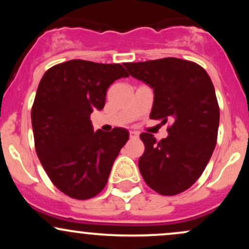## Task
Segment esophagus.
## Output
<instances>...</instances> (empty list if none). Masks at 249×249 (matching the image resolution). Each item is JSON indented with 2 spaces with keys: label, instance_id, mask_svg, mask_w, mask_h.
<instances>
[{
  "label": "esophagus",
  "instance_id": "esophagus-1",
  "mask_svg": "<svg viewBox=\"0 0 249 249\" xmlns=\"http://www.w3.org/2000/svg\"><path fill=\"white\" fill-rule=\"evenodd\" d=\"M139 137V133L136 131H130V139H137Z\"/></svg>",
  "mask_w": 249,
  "mask_h": 249
}]
</instances>
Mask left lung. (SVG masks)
<instances>
[{
  "label": "left lung",
  "instance_id": "left-lung-1",
  "mask_svg": "<svg viewBox=\"0 0 249 249\" xmlns=\"http://www.w3.org/2000/svg\"><path fill=\"white\" fill-rule=\"evenodd\" d=\"M131 76L153 88L151 119L167 123V138L142 133L138 166L145 182L161 196L190 188L204 172L216 145L220 110L206 70L186 59L125 63Z\"/></svg>",
  "mask_w": 249,
  "mask_h": 249
}]
</instances>
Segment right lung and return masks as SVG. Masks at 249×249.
<instances>
[{"label":"right lung","mask_w":249,"mask_h":249,"mask_svg":"<svg viewBox=\"0 0 249 249\" xmlns=\"http://www.w3.org/2000/svg\"><path fill=\"white\" fill-rule=\"evenodd\" d=\"M128 77L122 64L83 59L53 65L42 77L31 107L35 150L51 182L68 196L87 200L107 182L128 141L125 128L93 132L90 115L105 105L107 88Z\"/></svg>","instance_id":"add662e5"}]
</instances>
